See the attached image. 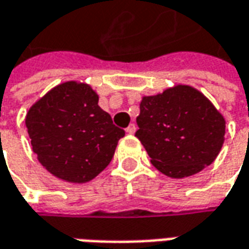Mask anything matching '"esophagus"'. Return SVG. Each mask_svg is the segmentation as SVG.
<instances>
[{
	"mask_svg": "<svg viewBox=\"0 0 249 249\" xmlns=\"http://www.w3.org/2000/svg\"><path fill=\"white\" fill-rule=\"evenodd\" d=\"M135 132H136V125L135 124L128 125V128H126V133H129V135H133Z\"/></svg>",
	"mask_w": 249,
	"mask_h": 249,
	"instance_id": "34e87169",
	"label": "esophagus"
}]
</instances>
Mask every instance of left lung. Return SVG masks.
I'll list each match as a JSON object with an SVG mask.
<instances>
[{
	"mask_svg": "<svg viewBox=\"0 0 249 249\" xmlns=\"http://www.w3.org/2000/svg\"><path fill=\"white\" fill-rule=\"evenodd\" d=\"M136 121V137L151 162L173 178L208 167L224 142V117L203 93L188 85L142 97Z\"/></svg>",
	"mask_w": 249,
	"mask_h": 249,
	"instance_id": "obj_1",
	"label": "left lung"
}]
</instances>
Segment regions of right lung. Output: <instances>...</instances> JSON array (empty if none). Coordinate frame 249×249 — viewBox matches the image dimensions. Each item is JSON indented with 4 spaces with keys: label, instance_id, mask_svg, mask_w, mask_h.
<instances>
[{
    "label": "right lung",
    "instance_id": "obj_1",
    "mask_svg": "<svg viewBox=\"0 0 249 249\" xmlns=\"http://www.w3.org/2000/svg\"><path fill=\"white\" fill-rule=\"evenodd\" d=\"M25 124L38 161L56 178L87 183L103 172L125 132L87 84L64 82L29 109Z\"/></svg>",
    "mask_w": 249,
    "mask_h": 249
}]
</instances>
